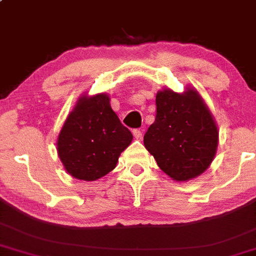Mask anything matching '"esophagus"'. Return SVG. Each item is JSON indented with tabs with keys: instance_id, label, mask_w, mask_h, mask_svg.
Wrapping results in <instances>:
<instances>
[{
	"instance_id": "34e87169",
	"label": "esophagus",
	"mask_w": 256,
	"mask_h": 256,
	"mask_svg": "<svg viewBox=\"0 0 256 256\" xmlns=\"http://www.w3.org/2000/svg\"><path fill=\"white\" fill-rule=\"evenodd\" d=\"M133 134H134V138L138 139V140H140L142 136H143V133H142L140 129H134Z\"/></svg>"
}]
</instances>
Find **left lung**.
<instances>
[{
	"label": "left lung",
	"instance_id": "obj_1",
	"mask_svg": "<svg viewBox=\"0 0 256 256\" xmlns=\"http://www.w3.org/2000/svg\"><path fill=\"white\" fill-rule=\"evenodd\" d=\"M156 117L144 146L158 166L175 181H188L210 168L218 146V127L196 88L156 94Z\"/></svg>",
	"mask_w": 256,
	"mask_h": 256
}]
</instances>
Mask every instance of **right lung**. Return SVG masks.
Returning a JSON list of instances; mask_svg holds the SVG:
<instances>
[{
    "mask_svg": "<svg viewBox=\"0 0 256 256\" xmlns=\"http://www.w3.org/2000/svg\"><path fill=\"white\" fill-rule=\"evenodd\" d=\"M107 94L81 96L60 130L58 155L72 178L96 181L116 168L120 152L132 143L130 130L120 123Z\"/></svg>",
    "mask_w": 256,
    "mask_h": 256,
    "instance_id": "1",
    "label": "right lung"
}]
</instances>
